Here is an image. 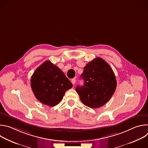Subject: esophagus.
Instances as JSON below:
<instances>
[{"label":"esophagus","mask_w":148,"mask_h":148,"mask_svg":"<svg viewBox=\"0 0 148 148\" xmlns=\"http://www.w3.org/2000/svg\"><path fill=\"white\" fill-rule=\"evenodd\" d=\"M71 82H72V84H75V78H73L72 79H71Z\"/></svg>","instance_id":"34e87169"}]
</instances>
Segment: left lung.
Returning <instances> with one entry per match:
<instances>
[{
    "mask_svg": "<svg viewBox=\"0 0 148 148\" xmlns=\"http://www.w3.org/2000/svg\"><path fill=\"white\" fill-rule=\"evenodd\" d=\"M81 77L84 81V86H78L75 90L82 102L88 107L103 106L115 92V74L108 63L100 57L95 58L84 67Z\"/></svg>",
    "mask_w": 148,
    "mask_h": 148,
    "instance_id": "left-lung-1",
    "label": "left lung"
}]
</instances>
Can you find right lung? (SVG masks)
<instances>
[{"label": "right lung", "instance_id": "obj_1", "mask_svg": "<svg viewBox=\"0 0 148 148\" xmlns=\"http://www.w3.org/2000/svg\"><path fill=\"white\" fill-rule=\"evenodd\" d=\"M30 81L36 98L50 107L58 104L73 87L63 72L50 61H46L36 70Z\"/></svg>", "mask_w": 148, "mask_h": 148}]
</instances>
